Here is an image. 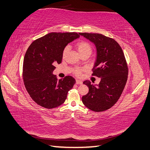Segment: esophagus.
Masks as SVG:
<instances>
[{
    "mask_svg": "<svg viewBox=\"0 0 150 150\" xmlns=\"http://www.w3.org/2000/svg\"><path fill=\"white\" fill-rule=\"evenodd\" d=\"M76 83L81 85L83 83V82L81 80H79V79H76Z\"/></svg>",
    "mask_w": 150,
    "mask_h": 150,
    "instance_id": "34e87169",
    "label": "esophagus"
}]
</instances>
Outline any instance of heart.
I'll return each instance as SVG.
<instances>
[{"instance_id":"1","label":"heart","mask_w":150,"mask_h":150,"mask_svg":"<svg viewBox=\"0 0 150 150\" xmlns=\"http://www.w3.org/2000/svg\"><path fill=\"white\" fill-rule=\"evenodd\" d=\"M76 47H77V49L78 50L79 52L80 53V54H85V53H91L92 52V48L91 45L89 44L88 42H86V41H79L76 44ZM70 50V47L69 45H67L66 47L63 50L62 52V57L65 58L67 56V54H68V52ZM81 73V69L79 68H77L75 69L74 71V74L77 76H79Z\"/></svg>"}]
</instances>
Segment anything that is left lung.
Listing matches in <instances>:
<instances>
[{
  "label": "left lung",
  "instance_id": "8db88e82",
  "mask_svg": "<svg viewBox=\"0 0 150 150\" xmlns=\"http://www.w3.org/2000/svg\"><path fill=\"white\" fill-rule=\"evenodd\" d=\"M79 35L96 45L97 57L92 75L101 78L98 85H93L89 80L83 81L89 91L82 97V102L92 111H105L118 101L127 81L128 68L124 53L113 38L99 33Z\"/></svg>",
  "mask_w": 150,
  "mask_h": 150
}]
</instances>
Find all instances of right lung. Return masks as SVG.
<instances>
[{"mask_svg":"<svg viewBox=\"0 0 150 150\" xmlns=\"http://www.w3.org/2000/svg\"><path fill=\"white\" fill-rule=\"evenodd\" d=\"M79 37L77 33H51L33 41L23 63V79L30 97L42 107L62 105L75 84L71 76L58 80L52 74L55 64H61L62 52L69 43Z\"/></svg>","mask_w":150,"mask_h":150,"instance_id":"obj_1","label":"right lung"}]
</instances>
